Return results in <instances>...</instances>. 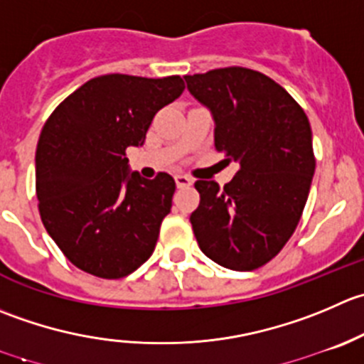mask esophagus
<instances>
[{
  "mask_svg": "<svg viewBox=\"0 0 364 364\" xmlns=\"http://www.w3.org/2000/svg\"><path fill=\"white\" fill-rule=\"evenodd\" d=\"M176 185L179 186V188H186V186L192 185V178H188V176H183V174H178L176 176Z\"/></svg>",
  "mask_w": 364,
  "mask_h": 364,
  "instance_id": "esophagus-1",
  "label": "esophagus"
}]
</instances>
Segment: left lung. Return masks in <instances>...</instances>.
Returning a JSON list of instances; mask_svg holds the SVG:
<instances>
[{"label":"left lung","instance_id":"8db88e82","mask_svg":"<svg viewBox=\"0 0 364 364\" xmlns=\"http://www.w3.org/2000/svg\"><path fill=\"white\" fill-rule=\"evenodd\" d=\"M215 121V149L238 161L224 185L196 181L190 215L200 250L220 267L254 270L276 257L294 235L315 174L311 126L279 83L247 67L185 76Z\"/></svg>","mask_w":364,"mask_h":364}]
</instances>
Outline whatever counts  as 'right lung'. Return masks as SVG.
Returning a JSON list of instances; mask_svg holds the SVG:
<instances>
[{
  "label": "right lung",
  "mask_w": 364,
  "mask_h": 364,
  "mask_svg": "<svg viewBox=\"0 0 364 364\" xmlns=\"http://www.w3.org/2000/svg\"><path fill=\"white\" fill-rule=\"evenodd\" d=\"M185 90L181 76L92 77L55 108L35 153L38 213L63 256L103 279L129 276L153 254L176 183L128 172L153 117Z\"/></svg>",
  "instance_id": "obj_1"
}]
</instances>
